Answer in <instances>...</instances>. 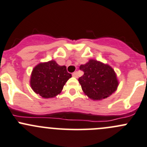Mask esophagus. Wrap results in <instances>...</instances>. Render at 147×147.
Returning a JSON list of instances; mask_svg holds the SVG:
<instances>
[{
	"mask_svg": "<svg viewBox=\"0 0 147 147\" xmlns=\"http://www.w3.org/2000/svg\"><path fill=\"white\" fill-rule=\"evenodd\" d=\"M72 77H74V78H78V72H73V73H72Z\"/></svg>",
	"mask_w": 147,
	"mask_h": 147,
	"instance_id": "esophagus-1",
	"label": "esophagus"
}]
</instances>
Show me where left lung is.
<instances>
[{"label": "left lung", "mask_w": 147, "mask_h": 147, "mask_svg": "<svg viewBox=\"0 0 147 147\" xmlns=\"http://www.w3.org/2000/svg\"><path fill=\"white\" fill-rule=\"evenodd\" d=\"M80 69L84 75L78 79L83 92L90 99L100 100L115 92L118 87L115 70L107 64L95 60L81 65Z\"/></svg>", "instance_id": "left-lung-1"}]
</instances>
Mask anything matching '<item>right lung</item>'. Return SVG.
Returning a JSON list of instances; mask_svg holds the SVG:
<instances>
[{"label":"right lung","instance_id":"1","mask_svg":"<svg viewBox=\"0 0 147 147\" xmlns=\"http://www.w3.org/2000/svg\"><path fill=\"white\" fill-rule=\"evenodd\" d=\"M72 77L65 65L55 60L40 63L33 68L30 86L34 92L43 98H53L60 94L67 81Z\"/></svg>","mask_w":147,"mask_h":147}]
</instances>
